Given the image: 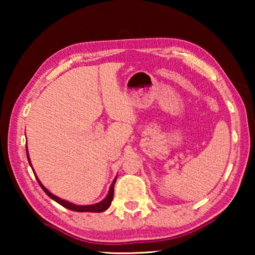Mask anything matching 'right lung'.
Wrapping results in <instances>:
<instances>
[{"instance_id": "obj_1", "label": "right lung", "mask_w": 255, "mask_h": 255, "mask_svg": "<svg viewBox=\"0 0 255 255\" xmlns=\"http://www.w3.org/2000/svg\"><path fill=\"white\" fill-rule=\"evenodd\" d=\"M27 157H28V161H29L30 166H31V169H32V165H31V163H30V158H29V154H28V148H27ZM33 174H34V172H33ZM34 176H36L38 183H39L41 189L44 190V191L46 192L47 196H48L49 198H51V199H53V200H55L56 202H58L59 205H62L63 207H65V208L70 209V210L79 211V213H85V211H89V213H102V211H105V210H107L108 208H109L110 205H111V201H112V199H114V188H115L116 180H117V178H115V180L112 181L111 187H110V189H109V192H108L107 197H106L105 199H103L102 201L98 202V204H94V205L79 206V205L72 204V202H68V201H66V200L60 199V198H58L57 196L53 195V193H51L50 191H48V190H47V189L44 187V185H42V183L40 182L39 179L37 178V175H34Z\"/></svg>"}]
</instances>
